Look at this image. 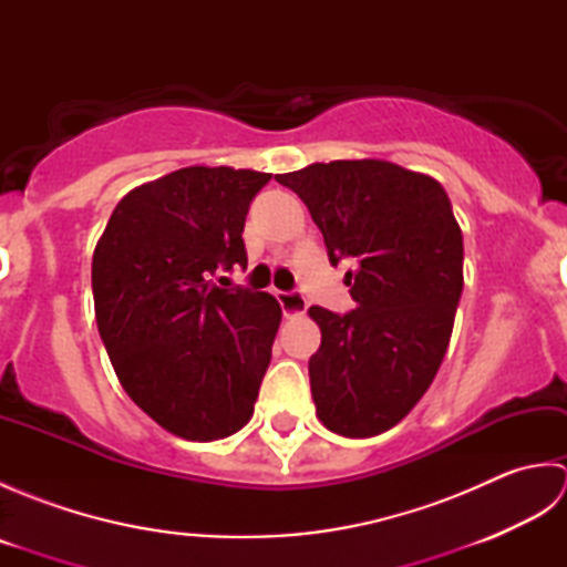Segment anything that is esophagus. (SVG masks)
Segmentation results:
<instances>
[{"label": "esophagus", "mask_w": 567, "mask_h": 567, "mask_svg": "<svg viewBox=\"0 0 567 567\" xmlns=\"http://www.w3.org/2000/svg\"><path fill=\"white\" fill-rule=\"evenodd\" d=\"M277 302L282 307L285 319H297L307 311V299L299 292H277Z\"/></svg>", "instance_id": "esophagus-1"}]
</instances>
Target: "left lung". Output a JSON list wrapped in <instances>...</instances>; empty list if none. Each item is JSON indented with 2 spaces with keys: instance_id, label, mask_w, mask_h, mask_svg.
<instances>
[{
  "instance_id": "left-lung-1",
  "label": "left lung",
  "mask_w": 567,
  "mask_h": 567,
  "mask_svg": "<svg viewBox=\"0 0 567 567\" xmlns=\"http://www.w3.org/2000/svg\"><path fill=\"white\" fill-rule=\"evenodd\" d=\"M297 192L346 272L355 309L311 307L321 346L311 396L329 431L370 439L412 412L436 378L463 292V234L445 189L388 161H333L275 175Z\"/></svg>"
}]
</instances>
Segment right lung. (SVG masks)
I'll use <instances>...</instances> for the list:
<instances>
[{
  "label": "right lung",
  "mask_w": 567,
  "mask_h": 567,
  "mask_svg": "<svg viewBox=\"0 0 567 567\" xmlns=\"http://www.w3.org/2000/svg\"><path fill=\"white\" fill-rule=\"evenodd\" d=\"M270 173L192 165L131 189L92 258L94 315L126 394L187 441L244 429L280 327V302L216 270L248 265L244 224Z\"/></svg>",
  "instance_id": "1"
}]
</instances>
